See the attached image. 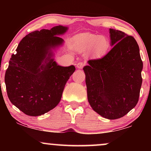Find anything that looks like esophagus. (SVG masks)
I'll return each instance as SVG.
<instances>
[{"label": "esophagus", "instance_id": "esophagus-1", "mask_svg": "<svg viewBox=\"0 0 151 151\" xmlns=\"http://www.w3.org/2000/svg\"><path fill=\"white\" fill-rule=\"evenodd\" d=\"M84 65H85V64H84V62H79V63L77 65V67L78 69H82L83 67H84Z\"/></svg>", "mask_w": 151, "mask_h": 151}]
</instances>
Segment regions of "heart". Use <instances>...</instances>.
Returning a JSON list of instances; mask_svg holds the SVG:
<instances>
[{
	"instance_id": "1",
	"label": "heart",
	"mask_w": 151,
	"mask_h": 151,
	"mask_svg": "<svg viewBox=\"0 0 151 151\" xmlns=\"http://www.w3.org/2000/svg\"><path fill=\"white\" fill-rule=\"evenodd\" d=\"M76 50L82 53L91 52L94 56L101 57L106 52L109 47V40L104 36L93 33H82L74 37Z\"/></svg>"
}]
</instances>
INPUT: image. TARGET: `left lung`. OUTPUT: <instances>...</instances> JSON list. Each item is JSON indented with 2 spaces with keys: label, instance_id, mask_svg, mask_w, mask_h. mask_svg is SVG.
<instances>
[{
  "label": "left lung",
  "instance_id": "8db88e82",
  "mask_svg": "<svg viewBox=\"0 0 151 151\" xmlns=\"http://www.w3.org/2000/svg\"><path fill=\"white\" fill-rule=\"evenodd\" d=\"M111 50L101 59L90 60L83 68L88 101L94 111L106 119L127 114L138 101L143 62L132 36L109 30Z\"/></svg>",
  "mask_w": 151,
  "mask_h": 151
}]
</instances>
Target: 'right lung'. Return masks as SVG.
Listing matches in <instances>:
<instances>
[{
  "label": "right lung",
  "instance_id": "1",
  "mask_svg": "<svg viewBox=\"0 0 151 151\" xmlns=\"http://www.w3.org/2000/svg\"><path fill=\"white\" fill-rule=\"evenodd\" d=\"M68 27L34 31L19 43L5 74L10 102L26 115L37 116L60 103L66 83L75 71L74 65L62 67L54 61L52 50L63 44L58 35Z\"/></svg>",
  "mask_w": 151,
  "mask_h": 151
}]
</instances>
